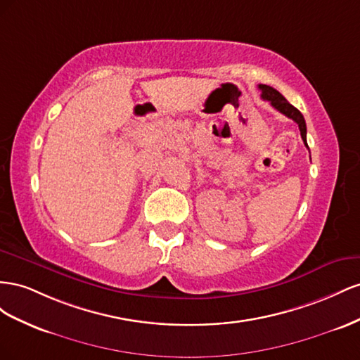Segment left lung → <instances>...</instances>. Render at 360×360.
<instances>
[{
	"mask_svg": "<svg viewBox=\"0 0 360 360\" xmlns=\"http://www.w3.org/2000/svg\"><path fill=\"white\" fill-rule=\"evenodd\" d=\"M259 90H261V98L265 99V101H270V104L277 110L281 111L282 115H285L286 117L292 119L297 125H299V129H300V134H302V139H303V143L304 146L307 148V141H306V122H304V117L302 112L297 110L294 105H291L288 101H286L279 91H277L276 89L270 87V86H265V84H259L258 86ZM309 149V148H307Z\"/></svg>",
	"mask_w": 360,
	"mask_h": 360,
	"instance_id": "8db88e82",
	"label": "left lung"
}]
</instances>
